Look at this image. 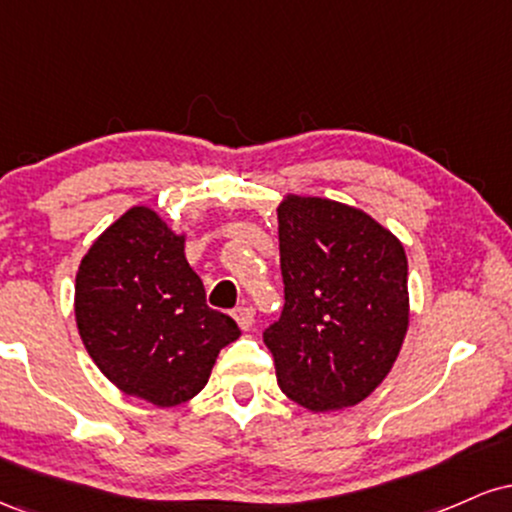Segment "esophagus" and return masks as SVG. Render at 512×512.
I'll list each match as a JSON object with an SVG mask.
<instances>
[{
  "label": "esophagus",
  "mask_w": 512,
  "mask_h": 512,
  "mask_svg": "<svg viewBox=\"0 0 512 512\" xmlns=\"http://www.w3.org/2000/svg\"><path fill=\"white\" fill-rule=\"evenodd\" d=\"M233 320L238 322V327L243 332H248L252 325H255V313H252V308L248 305H238L236 310H233Z\"/></svg>",
  "instance_id": "34e87169"
}]
</instances>
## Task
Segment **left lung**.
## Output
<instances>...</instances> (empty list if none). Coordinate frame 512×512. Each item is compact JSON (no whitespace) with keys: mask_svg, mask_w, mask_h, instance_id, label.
<instances>
[{"mask_svg":"<svg viewBox=\"0 0 512 512\" xmlns=\"http://www.w3.org/2000/svg\"><path fill=\"white\" fill-rule=\"evenodd\" d=\"M284 310L264 332L281 392L310 411L363 402L387 378L409 330L407 252L363 209L284 195Z\"/></svg>","mask_w":512,"mask_h":512,"instance_id":"obj_1","label":"left lung"}]
</instances>
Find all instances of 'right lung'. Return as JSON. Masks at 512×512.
Instances as JSON below:
<instances>
[{
  "mask_svg": "<svg viewBox=\"0 0 512 512\" xmlns=\"http://www.w3.org/2000/svg\"><path fill=\"white\" fill-rule=\"evenodd\" d=\"M151 207L127 209L93 240L74 284L76 330L98 370L125 395L178 407L209 383L240 330L207 305L202 279Z\"/></svg>",
  "mask_w": 512,
  "mask_h": 512,
  "instance_id": "1",
  "label": "right lung"
}]
</instances>
